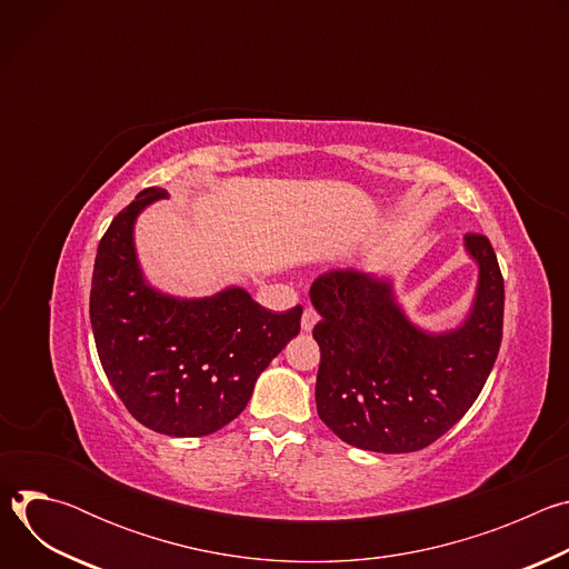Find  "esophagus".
<instances>
[{"label":"esophagus","mask_w":569,"mask_h":569,"mask_svg":"<svg viewBox=\"0 0 569 569\" xmlns=\"http://www.w3.org/2000/svg\"><path fill=\"white\" fill-rule=\"evenodd\" d=\"M317 319H319V315H317L312 308H306V310H303V315H301V329H303L306 333H310V331L315 329Z\"/></svg>","instance_id":"1"}]
</instances>
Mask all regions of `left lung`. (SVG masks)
Instances as JSON below:
<instances>
[{"instance_id":"obj_1","label":"left lung","mask_w":569,"mask_h":569,"mask_svg":"<svg viewBox=\"0 0 569 569\" xmlns=\"http://www.w3.org/2000/svg\"><path fill=\"white\" fill-rule=\"evenodd\" d=\"M477 263L472 306L457 329L432 333L408 317L387 277L331 270L310 286L319 312L317 415L342 441L415 452L443 437L489 378L505 319V279L491 242L466 233Z\"/></svg>"}]
</instances>
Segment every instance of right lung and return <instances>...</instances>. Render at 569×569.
<instances>
[{
  "instance_id": "right-lung-1",
  "label": "right lung",
  "mask_w": 569,
  "mask_h": 569,
  "mask_svg": "<svg viewBox=\"0 0 569 569\" xmlns=\"http://www.w3.org/2000/svg\"><path fill=\"white\" fill-rule=\"evenodd\" d=\"M169 198L143 189L99 242L90 319L103 371L128 412L169 437H204L233 421L257 378L299 333L301 306L272 312L246 288L173 297L152 288L137 259L139 213Z\"/></svg>"
}]
</instances>
